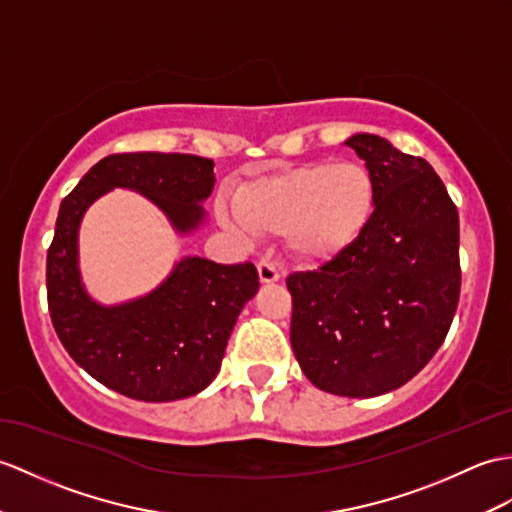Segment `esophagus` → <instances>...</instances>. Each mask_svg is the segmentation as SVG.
<instances>
[{
	"mask_svg": "<svg viewBox=\"0 0 512 512\" xmlns=\"http://www.w3.org/2000/svg\"><path fill=\"white\" fill-rule=\"evenodd\" d=\"M257 272H259L261 283H275L281 279L279 268L275 264H268V261H261V264L257 266Z\"/></svg>",
	"mask_w": 512,
	"mask_h": 512,
	"instance_id": "obj_1",
	"label": "esophagus"
}]
</instances>
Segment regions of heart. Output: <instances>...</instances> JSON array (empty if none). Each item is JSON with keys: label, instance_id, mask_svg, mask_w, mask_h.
<instances>
[{"label": "heart", "instance_id": "obj_1", "mask_svg": "<svg viewBox=\"0 0 512 512\" xmlns=\"http://www.w3.org/2000/svg\"><path fill=\"white\" fill-rule=\"evenodd\" d=\"M375 205V178L366 165L320 161L246 183L235 194V209L220 205L218 218L242 235L283 233L290 255L314 266L351 251Z\"/></svg>", "mask_w": 512, "mask_h": 512}]
</instances>
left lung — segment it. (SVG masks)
<instances>
[{
  "label": "left lung",
  "instance_id": "1",
  "mask_svg": "<svg viewBox=\"0 0 512 512\" xmlns=\"http://www.w3.org/2000/svg\"><path fill=\"white\" fill-rule=\"evenodd\" d=\"M375 178L362 240L288 277L290 342L310 382L340 397H377L434 358L460 296L458 209L430 163L379 135L344 141Z\"/></svg>",
  "mask_w": 512,
  "mask_h": 512
}]
</instances>
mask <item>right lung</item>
<instances>
[{"label": "right lung", "mask_w": 512, "mask_h": 512, "mask_svg": "<svg viewBox=\"0 0 512 512\" xmlns=\"http://www.w3.org/2000/svg\"><path fill=\"white\" fill-rule=\"evenodd\" d=\"M213 161L196 154L128 152L98 161L58 209L47 251V305L58 338L100 384L139 401L198 395L216 379L235 320L259 290L257 268L187 255L157 288L104 305L80 275L78 231L87 209L111 189H130L159 207L176 235L207 222Z\"/></svg>", "instance_id": "right-lung-1"}]
</instances>
